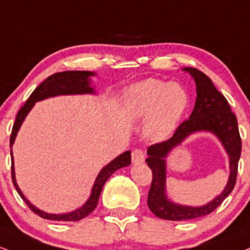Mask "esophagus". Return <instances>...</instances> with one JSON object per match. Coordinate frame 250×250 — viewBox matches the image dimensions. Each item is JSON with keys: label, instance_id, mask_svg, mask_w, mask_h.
<instances>
[{"label": "esophagus", "instance_id": "34e87169", "mask_svg": "<svg viewBox=\"0 0 250 250\" xmlns=\"http://www.w3.org/2000/svg\"><path fill=\"white\" fill-rule=\"evenodd\" d=\"M144 159H146V155H144L143 150L135 149L134 151L131 152V161H133L134 164L143 163Z\"/></svg>", "mask_w": 250, "mask_h": 250}]
</instances>
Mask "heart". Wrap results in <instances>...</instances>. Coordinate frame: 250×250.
Wrapping results in <instances>:
<instances>
[{
    "instance_id": "obj_1",
    "label": "heart",
    "mask_w": 250,
    "mask_h": 250,
    "mask_svg": "<svg viewBox=\"0 0 250 250\" xmlns=\"http://www.w3.org/2000/svg\"><path fill=\"white\" fill-rule=\"evenodd\" d=\"M190 94L179 83L146 79L125 93V113L131 122H146V134L163 141L174 133L190 108Z\"/></svg>"
}]
</instances>
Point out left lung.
<instances>
[{"label": "left lung", "instance_id": "8db88e82", "mask_svg": "<svg viewBox=\"0 0 250 250\" xmlns=\"http://www.w3.org/2000/svg\"><path fill=\"white\" fill-rule=\"evenodd\" d=\"M184 71L191 74L197 86V99L193 112L188 120L180 123L172 137L164 142L150 146L148 148L149 157L146 159L152 171V182L148 193L150 211L158 218L171 221L190 220L207 215L226 199L235 186L242 144L236 116L231 112L226 98L215 88L212 80L205 73L192 67H185ZM197 131H211L221 140L230 157V178L224 191L206 206L200 208L178 206L167 200L165 193V158L171 149Z\"/></svg>", "mask_w": 250, "mask_h": 250}]
</instances>
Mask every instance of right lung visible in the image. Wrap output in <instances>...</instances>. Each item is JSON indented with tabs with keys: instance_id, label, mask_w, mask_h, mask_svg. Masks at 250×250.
<instances>
[{
	"instance_id": "add662e5",
	"label": "right lung",
	"mask_w": 250,
	"mask_h": 250,
	"mask_svg": "<svg viewBox=\"0 0 250 250\" xmlns=\"http://www.w3.org/2000/svg\"><path fill=\"white\" fill-rule=\"evenodd\" d=\"M95 73L89 71H65V72H58V73L52 74V76L47 77L43 83L39 85L34 92L31 93V95L29 96V99L26 100L24 106L21 108L17 113L16 120L13 125V131H11L10 136V148L13 146L16 135L19 133L21 125L25 119V116L28 115V113L31 110V108L35 106V102L44 100V99L51 98V96H57V95H71V94H94V89L93 87L89 86V77L94 76ZM11 154V178H13V183L16 191L19 192L21 198L24 200V203L29 206V208L32 212L38 214L41 218L47 219V220H56V221H79L81 219H83L87 216L89 213L94 211V208L98 205L99 197L104 188V183L107 182V179L109 178L112 174L115 172L116 170L121 169V167H128L130 165L131 162V156L130 151L123 152L122 155L117 156L115 159H113L109 164H107L106 167L99 172L98 177H96L94 185H93L91 197L88 198V200L83 204V206H81L80 208L76 209V211L70 212V213H64V214H50V213L43 212L42 209H38L37 207L32 205L30 201L24 197L22 191L20 190L19 185H17L16 179H15V167H14V159H13V151L10 150Z\"/></svg>"
}]
</instances>
